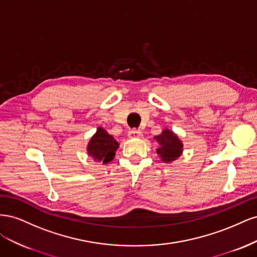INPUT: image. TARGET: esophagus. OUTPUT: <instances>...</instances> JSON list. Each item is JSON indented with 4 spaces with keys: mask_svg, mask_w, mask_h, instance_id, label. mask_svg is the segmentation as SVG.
Returning <instances> with one entry per match:
<instances>
[{
    "mask_svg": "<svg viewBox=\"0 0 257 257\" xmlns=\"http://www.w3.org/2000/svg\"><path fill=\"white\" fill-rule=\"evenodd\" d=\"M143 136V133L141 131H138V130H131L130 132H128V137L130 138H141Z\"/></svg>",
    "mask_w": 257,
    "mask_h": 257,
    "instance_id": "esophagus-1",
    "label": "esophagus"
}]
</instances>
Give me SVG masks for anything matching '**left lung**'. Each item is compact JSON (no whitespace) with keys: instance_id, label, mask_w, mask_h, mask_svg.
I'll return each instance as SVG.
<instances>
[{"instance_id":"8db88e82","label":"left lung","mask_w":257,"mask_h":257,"mask_svg":"<svg viewBox=\"0 0 257 257\" xmlns=\"http://www.w3.org/2000/svg\"><path fill=\"white\" fill-rule=\"evenodd\" d=\"M159 144L157 153L164 163H172L183 152V144L173 131L164 128L162 133L154 137Z\"/></svg>"}]
</instances>
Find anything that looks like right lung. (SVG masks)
I'll use <instances>...</instances> for the list:
<instances>
[{
	"label": "right lung",
	"instance_id": "right-lung-1",
	"mask_svg": "<svg viewBox=\"0 0 257 257\" xmlns=\"http://www.w3.org/2000/svg\"><path fill=\"white\" fill-rule=\"evenodd\" d=\"M118 148L119 143L115 141L113 136L108 134L103 127L98 126L96 133L91 137L87 146V152L89 157L95 162L107 164L113 160Z\"/></svg>",
	"mask_w": 257,
	"mask_h": 257
}]
</instances>
